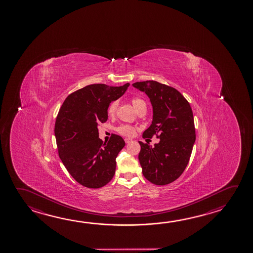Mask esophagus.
I'll use <instances>...</instances> for the list:
<instances>
[{"instance_id": "obj_1", "label": "esophagus", "mask_w": 253, "mask_h": 253, "mask_svg": "<svg viewBox=\"0 0 253 253\" xmlns=\"http://www.w3.org/2000/svg\"><path fill=\"white\" fill-rule=\"evenodd\" d=\"M125 143H130V142L132 141V139H130V138H125Z\"/></svg>"}]
</instances>
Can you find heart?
<instances>
[{"mask_svg":"<svg viewBox=\"0 0 253 253\" xmlns=\"http://www.w3.org/2000/svg\"><path fill=\"white\" fill-rule=\"evenodd\" d=\"M131 104H132L133 107L136 110H139L141 108H146V101L143 98H139V97H133L131 99ZM117 107H118V102L115 100L112 101L108 107H107V114L108 116H113L116 115V110H117ZM117 132L120 133L121 135L125 136V137H133L136 132V128L133 127L131 125H122L116 128Z\"/></svg>","mask_w":253,"mask_h":253,"instance_id":"heart-1","label":"heart"}]
</instances>
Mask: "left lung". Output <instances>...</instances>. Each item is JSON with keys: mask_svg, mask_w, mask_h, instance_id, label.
Here are the masks:
<instances>
[{"mask_svg": "<svg viewBox=\"0 0 253 253\" xmlns=\"http://www.w3.org/2000/svg\"><path fill=\"white\" fill-rule=\"evenodd\" d=\"M133 87L144 91L153 106L152 125L143 137L160 138L155 146L139 141L138 160L144 177L164 186L175 181L185 170L195 141L190 104L178 90L155 81L137 82Z\"/></svg>", "mask_w": 253, "mask_h": 253, "instance_id": "8db88e82", "label": "left lung"}]
</instances>
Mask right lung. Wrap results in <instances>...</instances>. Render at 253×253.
I'll return each mask as SVG.
<instances>
[{"instance_id": "right-lung-1", "label": "right lung", "mask_w": 253, "mask_h": 253, "mask_svg": "<svg viewBox=\"0 0 253 253\" xmlns=\"http://www.w3.org/2000/svg\"><path fill=\"white\" fill-rule=\"evenodd\" d=\"M128 85L85 86L68 95L58 111L54 128L58 155L82 186L102 187L116 173V157L125 140L112 134L110 140L103 144L98 125L107 122L108 105L122 97Z\"/></svg>"}]
</instances>
